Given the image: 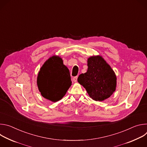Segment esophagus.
I'll use <instances>...</instances> for the list:
<instances>
[{
	"instance_id": "obj_1",
	"label": "esophagus",
	"mask_w": 147,
	"mask_h": 147,
	"mask_svg": "<svg viewBox=\"0 0 147 147\" xmlns=\"http://www.w3.org/2000/svg\"><path fill=\"white\" fill-rule=\"evenodd\" d=\"M77 78H78V76H76V77H74L73 78V81L74 82H77Z\"/></svg>"
}]
</instances>
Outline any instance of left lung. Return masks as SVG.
<instances>
[{"label": "left lung", "instance_id": "left-lung-1", "mask_svg": "<svg viewBox=\"0 0 147 147\" xmlns=\"http://www.w3.org/2000/svg\"><path fill=\"white\" fill-rule=\"evenodd\" d=\"M87 66V71L78 76V82L92 99L102 101L109 98L116 87V76L113 70L99 56L88 58Z\"/></svg>", "mask_w": 147, "mask_h": 147}]
</instances>
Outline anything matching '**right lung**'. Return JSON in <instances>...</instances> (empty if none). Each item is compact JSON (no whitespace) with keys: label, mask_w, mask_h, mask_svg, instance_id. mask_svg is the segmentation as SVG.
I'll return each instance as SVG.
<instances>
[{"label":"right lung","mask_w":147,"mask_h":147,"mask_svg":"<svg viewBox=\"0 0 147 147\" xmlns=\"http://www.w3.org/2000/svg\"><path fill=\"white\" fill-rule=\"evenodd\" d=\"M71 77L67 67L58 56L50 57L40 68L37 84L43 97L56 102L65 96L71 85Z\"/></svg>","instance_id":"add662e5"}]
</instances>
